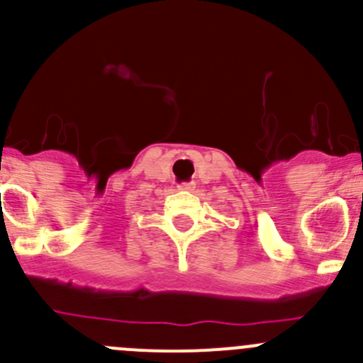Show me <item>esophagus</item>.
I'll use <instances>...</instances> for the list:
<instances>
[{
	"mask_svg": "<svg viewBox=\"0 0 363 363\" xmlns=\"http://www.w3.org/2000/svg\"><path fill=\"white\" fill-rule=\"evenodd\" d=\"M193 188H195L193 182H184V184L179 186V189H182V191H193Z\"/></svg>",
	"mask_w": 363,
	"mask_h": 363,
	"instance_id": "esophagus-1",
	"label": "esophagus"
}]
</instances>
